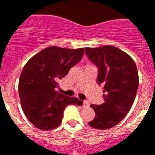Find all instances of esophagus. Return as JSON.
Listing matches in <instances>:
<instances>
[{"instance_id":"1","label":"esophagus","mask_w":155,"mask_h":155,"mask_svg":"<svg viewBox=\"0 0 155 155\" xmlns=\"http://www.w3.org/2000/svg\"><path fill=\"white\" fill-rule=\"evenodd\" d=\"M83 106H84V107L89 106V102H87V101H84V102H83Z\"/></svg>"}]
</instances>
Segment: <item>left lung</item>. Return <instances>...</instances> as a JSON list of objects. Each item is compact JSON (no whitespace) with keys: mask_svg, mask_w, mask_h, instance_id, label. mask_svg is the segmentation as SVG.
Here are the masks:
<instances>
[{"mask_svg":"<svg viewBox=\"0 0 155 155\" xmlns=\"http://www.w3.org/2000/svg\"><path fill=\"white\" fill-rule=\"evenodd\" d=\"M86 55L98 68V84L103 85L102 105H91L94 120L89 126L107 130L118 124L130 110L139 85L137 68L127 53L113 46L84 48Z\"/></svg>","mask_w":155,"mask_h":155,"instance_id":"8db88e82","label":"left lung"}]
</instances>
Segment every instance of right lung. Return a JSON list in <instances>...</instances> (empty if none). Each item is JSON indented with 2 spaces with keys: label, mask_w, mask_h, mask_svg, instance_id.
I'll list each match as a JSON object with an SVG mask.
<instances>
[{
  "label": "right lung",
  "mask_w": 155,
  "mask_h": 155,
  "mask_svg": "<svg viewBox=\"0 0 155 155\" xmlns=\"http://www.w3.org/2000/svg\"><path fill=\"white\" fill-rule=\"evenodd\" d=\"M84 48L76 50L50 46L29 59L20 75L18 93L21 108L30 123L42 130L61 124L64 110L81 101L58 93V81L68 74L84 55Z\"/></svg>",
  "instance_id": "1"
}]
</instances>
